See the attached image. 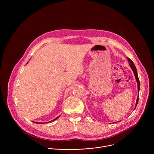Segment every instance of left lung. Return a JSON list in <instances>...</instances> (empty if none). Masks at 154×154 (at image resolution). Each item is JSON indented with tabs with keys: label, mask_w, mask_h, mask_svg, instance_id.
<instances>
[{
	"label": "left lung",
	"mask_w": 154,
	"mask_h": 154,
	"mask_svg": "<svg viewBox=\"0 0 154 154\" xmlns=\"http://www.w3.org/2000/svg\"><path fill=\"white\" fill-rule=\"evenodd\" d=\"M128 59V62L130 63L129 65L130 68H131V69H132L134 73V75H135V79H136V80L137 82V83H138V94H139V91H140V80H139V79H138V73H137V68L135 67V66L134 63V62L131 61L130 58H127ZM138 99H139V96H138V98H137V102H136V106H135V108L137 107V105L138 104Z\"/></svg>",
	"instance_id": "obj_1"
}]
</instances>
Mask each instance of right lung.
<instances>
[{
    "instance_id": "add662e5",
    "label": "right lung",
    "mask_w": 154,
    "mask_h": 154,
    "mask_svg": "<svg viewBox=\"0 0 154 154\" xmlns=\"http://www.w3.org/2000/svg\"><path fill=\"white\" fill-rule=\"evenodd\" d=\"M59 117H60V116H58V117H57L56 118H55L54 119H53V120H52V121H54L56 120V119H58ZM51 121H49V122H51ZM35 122V123H36V124H40V122ZM41 123H42V122H41Z\"/></svg>"
}]
</instances>
